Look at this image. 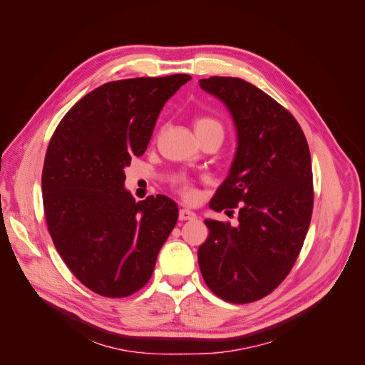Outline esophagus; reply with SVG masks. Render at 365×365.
I'll return each mask as SVG.
<instances>
[{
    "label": "esophagus",
    "instance_id": "34e87169",
    "mask_svg": "<svg viewBox=\"0 0 365 365\" xmlns=\"http://www.w3.org/2000/svg\"><path fill=\"white\" fill-rule=\"evenodd\" d=\"M178 217H180V220H192L196 217V213H193L189 208H181Z\"/></svg>",
    "mask_w": 365,
    "mask_h": 365
}]
</instances>
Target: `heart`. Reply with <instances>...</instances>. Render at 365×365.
<instances>
[{"label":"heart","instance_id":"obj_1","mask_svg":"<svg viewBox=\"0 0 365 365\" xmlns=\"http://www.w3.org/2000/svg\"><path fill=\"white\" fill-rule=\"evenodd\" d=\"M195 129H196L197 134H204V132H213V130L224 134L222 121H220L217 117L208 115V114L197 115L195 118ZM175 187L185 201H195L197 197L196 187L189 180H184V178L176 180Z\"/></svg>","mask_w":365,"mask_h":365}]
</instances>
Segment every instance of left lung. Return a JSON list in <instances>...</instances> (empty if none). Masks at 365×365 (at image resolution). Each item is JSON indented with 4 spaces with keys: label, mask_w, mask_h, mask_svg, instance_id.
<instances>
[{
    "label": "left lung",
    "mask_w": 365,
    "mask_h": 365,
    "mask_svg": "<svg viewBox=\"0 0 365 365\" xmlns=\"http://www.w3.org/2000/svg\"><path fill=\"white\" fill-rule=\"evenodd\" d=\"M200 85L236 123V158L210 207L239 213V224L207 219L197 262L215 295L252 303L288 277L304 244L314 208L311 152L295 117L260 88L220 76Z\"/></svg>",
    "instance_id": "1"
}]
</instances>
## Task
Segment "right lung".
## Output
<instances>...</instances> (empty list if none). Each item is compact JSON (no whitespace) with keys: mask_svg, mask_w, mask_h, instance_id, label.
Masks as SVG:
<instances>
[{"mask_svg":"<svg viewBox=\"0 0 365 365\" xmlns=\"http://www.w3.org/2000/svg\"><path fill=\"white\" fill-rule=\"evenodd\" d=\"M189 74L108 82L59 121L42 169L48 233L74 277L93 292L125 298L152 277L178 220L164 195L135 202L125 168L146 152L164 103Z\"/></svg>","mask_w":365,"mask_h":365,"instance_id":"add662e5","label":"right lung"}]
</instances>
